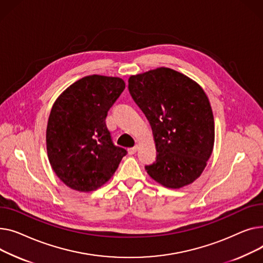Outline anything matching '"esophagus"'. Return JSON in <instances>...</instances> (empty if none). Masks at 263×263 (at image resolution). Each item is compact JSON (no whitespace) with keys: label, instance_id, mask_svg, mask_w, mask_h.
I'll return each mask as SVG.
<instances>
[{"label":"esophagus","instance_id":"34e87169","mask_svg":"<svg viewBox=\"0 0 263 263\" xmlns=\"http://www.w3.org/2000/svg\"><path fill=\"white\" fill-rule=\"evenodd\" d=\"M137 151H138V146L135 145V146L128 148V154H129V155H134V154H135Z\"/></svg>","mask_w":263,"mask_h":263}]
</instances>
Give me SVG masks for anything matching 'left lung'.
Here are the masks:
<instances>
[{
	"label": "left lung",
	"instance_id": "8db88e82",
	"mask_svg": "<svg viewBox=\"0 0 263 263\" xmlns=\"http://www.w3.org/2000/svg\"><path fill=\"white\" fill-rule=\"evenodd\" d=\"M128 90L155 139L157 157L145 165L148 175L172 189L193 182L204 171L214 143L213 115L204 90L168 68L130 76Z\"/></svg>",
	"mask_w": 263,
	"mask_h": 263
}]
</instances>
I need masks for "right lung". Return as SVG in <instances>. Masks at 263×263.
<instances>
[{
	"label": "right lung",
	"instance_id": "1",
	"mask_svg": "<svg viewBox=\"0 0 263 263\" xmlns=\"http://www.w3.org/2000/svg\"><path fill=\"white\" fill-rule=\"evenodd\" d=\"M124 89L119 77L90 75L68 87L54 103L46 149L54 172L69 188L97 190L110 179L127 154L114 144L105 121Z\"/></svg>",
	"mask_w": 263,
	"mask_h": 263
}]
</instances>
